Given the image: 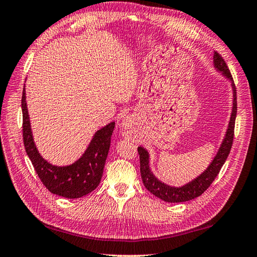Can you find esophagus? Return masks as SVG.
<instances>
[{"instance_id": "34e87169", "label": "esophagus", "mask_w": 257, "mask_h": 257, "mask_svg": "<svg viewBox=\"0 0 257 257\" xmlns=\"http://www.w3.org/2000/svg\"><path fill=\"white\" fill-rule=\"evenodd\" d=\"M127 127H128V121H127L126 118H124L123 121H122V131H123L124 133H125V131L127 130Z\"/></svg>"}]
</instances>
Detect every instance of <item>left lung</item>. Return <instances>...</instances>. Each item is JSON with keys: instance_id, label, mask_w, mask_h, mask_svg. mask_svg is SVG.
<instances>
[{"instance_id": "1", "label": "left lung", "mask_w": 257, "mask_h": 257, "mask_svg": "<svg viewBox=\"0 0 257 257\" xmlns=\"http://www.w3.org/2000/svg\"><path fill=\"white\" fill-rule=\"evenodd\" d=\"M213 64L214 67L216 68V70L222 72V75H224L232 83L233 107L225 138L223 142H222V144L219 148V152L216 153L212 163L209 165V167L204 170L200 176H198L197 178L193 179L192 181L188 182L187 185L182 187H172L164 184V182L158 180L156 177L153 175L150 169V155H148L147 151L142 146L138 148L140 154L141 176L145 188L148 191L152 192L154 196H156L157 198L162 199V200L166 202H185L201 196L210 187V185L212 184L215 177L219 175L222 166H223V164L225 163L226 158L230 154L231 147L233 144V138H234V125L237 110L236 90L234 82H233L232 75L229 70V67L226 66L224 59L222 58V56L219 53H216V51H214Z\"/></svg>"}]
</instances>
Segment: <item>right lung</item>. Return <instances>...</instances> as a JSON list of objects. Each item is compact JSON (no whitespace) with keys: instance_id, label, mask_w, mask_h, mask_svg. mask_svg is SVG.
<instances>
[{"instance_id":"1","label":"right lung","mask_w":257,"mask_h":257,"mask_svg":"<svg viewBox=\"0 0 257 257\" xmlns=\"http://www.w3.org/2000/svg\"><path fill=\"white\" fill-rule=\"evenodd\" d=\"M23 140L25 151L30 157L43 185L55 195L68 199L81 198L99 186L110 150L111 136L115 123L111 122L96 131L83 155L69 166H55L49 164L38 153L33 140L30 116H28L25 88L22 95Z\"/></svg>"}]
</instances>
